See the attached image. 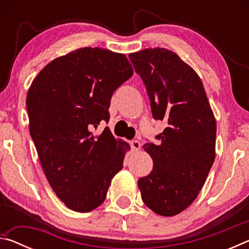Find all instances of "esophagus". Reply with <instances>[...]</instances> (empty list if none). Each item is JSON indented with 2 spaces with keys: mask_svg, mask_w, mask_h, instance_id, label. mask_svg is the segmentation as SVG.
<instances>
[{
  "mask_svg": "<svg viewBox=\"0 0 249 249\" xmlns=\"http://www.w3.org/2000/svg\"><path fill=\"white\" fill-rule=\"evenodd\" d=\"M130 147H132L133 151H138L141 149V142L138 141H132L130 142Z\"/></svg>",
  "mask_w": 249,
  "mask_h": 249,
  "instance_id": "obj_1",
  "label": "esophagus"
}]
</instances>
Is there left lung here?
Masks as SVG:
<instances>
[{
  "instance_id": "obj_1",
  "label": "left lung",
  "mask_w": 249,
  "mask_h": 249,
  "mask_svg": "<svg viewBox=\"0 0 249 249\" xmlns=\"http://www.w3.org/2000/svg\"><path fill=\"white\" fill-rule=\"evenodd\" d=\"M129 58L145 83L155 120L167 123L159 144L142 146L154 167L138 179V188L153 212L175 216L199 196L215 159V116L199 74L176 53L147 48Z\"/></svg>"
}]
</instances>
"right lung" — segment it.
Wrapping results in <instances>:
<instances>
[{"mask_svg": "<svg viewBox=\"0 0 249 249\" xmlns=\"http://www.w3.org/2000/svg\"><path fill=\"white\" fill-rule=\"evenodd\" d=\"M134 73L124 53L84 47L54 58L29 87V133L50 187L67 208L91 212L103 203L114 176L123 168L127 142L107 127L117 88Z\"/></svg>", "mask_w": 249, "mask_h": 249, "instance_id": "obj_1", "label": "right lung"}]
</instances>
